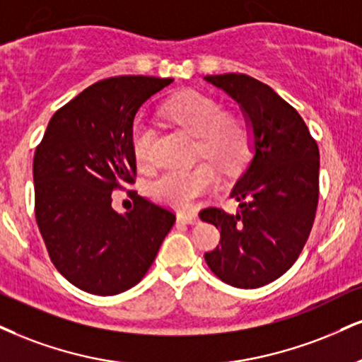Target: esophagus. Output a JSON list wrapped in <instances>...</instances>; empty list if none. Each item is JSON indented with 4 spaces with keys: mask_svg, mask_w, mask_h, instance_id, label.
I'll return each mask as SVG.
<instances>
[{
    "mask_svg": "<svg viewBox=\"0 0 362 362\" xmlns=\"http://www.w3.org/2000/svg\"><path fill=\"white\" fill-rule=\"evenodd\" d=\"M177 219L185 224H195L199 221V217L195 214V211H180L177 214Z\"/></svg>",
    "mask_w": 362,
    "mask_h": 362,
    "instance_id": "1",
    "label": "esophagus"
}]
</instances>
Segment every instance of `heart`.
I'll return each mask as SVG.
<instances>
[{"mask_svg":"<svg viewBox=\"0 0 362 362\" xmlns=\"http://www.w3.org/2000/svg\"><path fill=\"white\" fill-rule=\"evenodd\" d=\"M165 119L195 136V155L206 156L217 167L233 172L247 158L251 134L246 121L234 112H224L221 103L202 93H185L163 106ZM155 132L138 123L133 128L132 150L141 168L153 165ZM217 180L214 167L200 162L194 167L172 168L150 185L151 197L173 207H187Z\"/></svg>","mask_w":362,"mask_h":362,"instance_id":"b5f03b06","label":"heart"}]
</instances>
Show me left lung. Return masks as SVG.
<instances>
[{
	"label": "left lung",
	"mask_w": 362,
	"mask_h": 362,
	"mask_svg": "<svg viewBox=\"0 0 362 362\" xmlns=\"http://www.w3.org/2000/svg\"><path fill=\"white\" fill-rule=\"evenodd\" d=\"M241 106L252 132V155L230 197L236 214L209 207L200 219L221 229L211 272L236 288L275 281L305 246L319 204L320 155L305 121L272 87L246 74L206 76Z\"/></svg>",
	"instance_id": "left-lung-1"
}]
</instances>
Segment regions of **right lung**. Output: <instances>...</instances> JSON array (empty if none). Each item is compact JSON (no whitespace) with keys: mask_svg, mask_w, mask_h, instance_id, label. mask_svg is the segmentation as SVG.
Instances as JSON below:
<instances>
[{"mask_svg":"<svg viewBox=\"0 0 362 362\" xmlns=\"http://www.w3.org/2000/svg\"><path fill=\"white\" fill-rule=\"evenodd\" d=\"M173 79L119 76L95 82L52 116L33 156L35 217L64 278L94 295H117L146 275L175 214L128 190L119 214L111 194L134 184L133 121Z\"/></svg>","mask_w":362,"mask_h":362,"instance_id":"obj_1","label":"right lung"}]
</instances>
